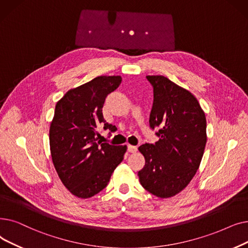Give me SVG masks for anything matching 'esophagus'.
<instances>
[{"label":"esophagus","instance_id":"1","mask_svg":"<svg viewBox=\"0 0 248 248\" xmlns=\"http://www.w3.org/2000/svg\"><path fill=\"white\" fill-rule=\"evenodd\" d=\"M127 150H128V152H130V153H135L137 151V147L134 146V145L128 144L127 145Z\"/></svg>","mask_w":248,"mask_h":248}]
</instances>
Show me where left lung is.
<instances>
[{
	"label": "left lung",
	"mask_w": 248,
	"mask_h": 248,
	"mask_svg": "<svg viewBox=\"0 0 248 248\" xmlns=\"http://www.w3.org/2000/svg\"><path fill=\"white\" fill-rule=\"evenodd\" d=\"M146 78L153 89L149 127H159V140L138 147L145 158L139 182L150 194L170 198L184 190L199 169L207 142L206 117L188 91L163 76Z\"/></svg>",
	"instance_id": "obj_1"
}]
</instances>
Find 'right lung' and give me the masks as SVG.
<instances>
[{
    "label": "right lung",
    "mask_w": 248,
    "mask_h": 248,
    "mask_svg": "<svg viewBox=\"0 0 248 248\" xmlns=\"http://www.w3.org/2000/svg\"><path fill=\"white\" fill-rule=\"evenodd\" d=\"M120 76H102L69 90L57 102L49 143L54 168L68 191L87 199L107 186L124 157L126 145L98 141L97 129L114 131L103 117L106 97L121 84Z\"/></svg>",
    "instance_id": "1"
}]
</instances>
